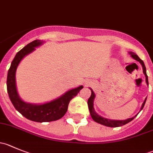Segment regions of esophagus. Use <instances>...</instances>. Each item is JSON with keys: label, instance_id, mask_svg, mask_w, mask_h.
<instances>
[{"label": "esophagus", "instance_id": "obj_1", "mask_svg": "<svg viewBox=\"0 0 153 153\" xmlns=\"http://www.w3.org/2000/svg\"><path fill=\"white\" fill-rule=\"evenodd\" d=\"M89 82H88V81H86V82L84 83V84H85V85H86V84H89Z\"/></svg>", "mask_w": 153, "mask_h": 153}]
</instances>
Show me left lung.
Returning a JSON list of instances; mask_svg holds the SVG:
<instances>
[{"label": "left lung", "instance_id": "8db88e82", "mask_svg": "<svg viewBox=\"0 0 153 153\" xmlns=\"http://www.w3.org/2000/svg\"><path fill=\"white\" fill-rule=\"evenodd\" d=\"M129 54L130 55V56L133 58V59H135V61H138V62L141 64V66H142V69H143V74H144L145 77H146V83L148 85V84H149V83H148V76L147 75H146V67H145L143 61L142 60L140 59L139 57H138L136 54L134 53L133 52H129ZM89 89H90L92 94H91V96L89 97V98L88 99V101H87L88 107H89V113H90L91 117H92V118L95 121V122L98 123V124H100L104 125V126H109V127H118V126H124V125H125L126 124H128L129 122H130V121H132V120L137 116V115H138V114H137V115H135V116H133L132 118H127V119L126 120L109 119V118H104V117L101 116V115H99L96 112H95V109H94V100H95V94L94 93L93 90H92L91 88H89ZM146 101V98H145L144 101H143V103L142 104V106H141V110H142Z\"/></svg>", "mask_w": 153, "mask_h": 153}]
</instances>
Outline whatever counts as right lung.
Segmentation results:
<instances>
[{
  "instance_id": "right-lung-1",
  "label": "right lung",
  "mask_w": 153,
  "mask_h": 153,
  "mask_svg": "<svg viewBox=\"0 0 153 153\" xmlns=\"http://www.w3.org/2000/svg\"><path fill=\"white\" fill-rule=\"evenodd\" d=\"M44 43L45 41L35 40L25 46L16 54L8 71L7 81V92L14 107L27 119L40 123L50 122L62 118L67 112L69 101L84 87L81 85L69 89L58 98L44 104H32L25 102L21 99L16 86L15 75L17 68L24 57L35 51V48L41 46Z\"/></svg>"
}]
</instances>
